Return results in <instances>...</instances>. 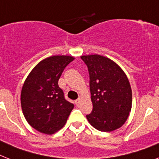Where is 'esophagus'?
Returning a JSON list of instances; mask_svg holds the SVG:
<instances>
[{
  "label": "esophagus",
  "mask_w": 159,
  "mask_h": 159,
  "mask_svg": "<svg viewBox=\"0 0 159 159\" xmlns=\"http://www.w3.org/2000/svg\"><path fill=\"white\" fill-rule=\"evenodd\" d=\"M80 102H81V98H78V99H77V100H75V105H77V106H78L79 104H80Z\"/></svg>",
  "instance_id": "esophagus-1"
}]
</instances>
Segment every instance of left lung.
I'll list each match as a JSON object with an SVG mask.
<instances>
[{
  "label": "left lung",
  "mask_w": 159,
  "mask_h": 159,
  "mask_svg": "<svg viewBox=\"0 0 159 159\" xmlns=\"http://www.w3.org/2000/svg\"><path fill=\"white\" fill-rule=\"evenodd\" d=\"M88 66L93 111L86 115L96 129L111 132L124 125L132 109V89L126 74L108 57L81 56Z\"/></svg>",
  "instance_id": "8db88e82"
}]
</instances>
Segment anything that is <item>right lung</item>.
Listing matches in <instances>:
<instances>
[{
  "mask_svg": "<svg viewBox=\"0 0 159 159\" xmlns=\"http://www.w3.org/2000/svg\"><path fill=\"white\" fill-rule=\"evenodd\" d=\"M71 56H52L30 72L21 92V106L27 123L44 134H53L67 120L74 105L65 99L58 80Z\"/></svg>",
  "mask_w": 159,
  "mask_h": 159,
  "instance_id": "1",
  "label": "right lung"
}]
</instances>
